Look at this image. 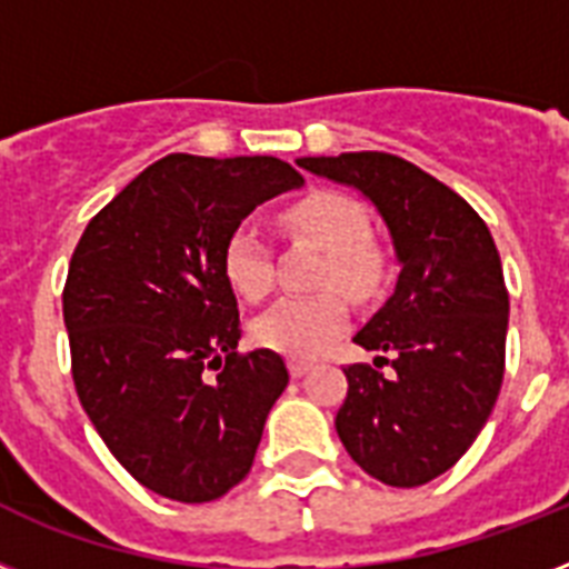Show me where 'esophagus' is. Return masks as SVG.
<instances>
[{"mask_svg":"<svg viewBox=\"0 0 569 569\" xmlns=\"http://www.w3.org/2000/svg\"><path fill=\"white\" fill-rule=\"evenodd\" d=\"M310 369L312 363H307V360H289V372H292V378H303Z\"/></svg>","mask_w":569,"mask_h":569,"instance_id":"1","label":"esophagus"}]
</instances>
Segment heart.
Instances as JSON below:
<instances>
[{"mask_svg": "<svg viewBox=\"0 0 569 569\" xmlns=\"http://www.w3.org/2000/svg\"><path fill=\"white\" fill-rule=\"evenodd\" d=\"M289 232L328 253L319 286H337L348 298L366 301L383 286V257L369 244V212L355 197L319 191L280 214ZM223 274L232 292L259 301L271 289V253L257 227L239 223L223 244ZM348 307L337 292L283 298L253 321V339L286 357H316L346 330Z\"/></svg>", "mask_w": 569, "mask_h": 569, "instance_id": "b5f03b06", "label": "heart"}]
</instances>
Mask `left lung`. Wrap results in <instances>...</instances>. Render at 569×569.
Here are the masks:
<instances>
[{"label":"left lung","mask_w":569,"mask_h":569,"mask_svg":"<svg viewBox=\"0 0 569 569\" xmlns=\"http://www.w3.org/2000/svg\"><path fill=\"white\" fill-rule=\"evenodd\" d=\"M298 164L360 191L401 268L355 337L392 357L396 372L348 366L339 440L383 485H428L463 458L502 387L508 289L493 236L463 197L398 156H303Z\"/></svg>","instance_id":"8db88e82"}]
</instances>
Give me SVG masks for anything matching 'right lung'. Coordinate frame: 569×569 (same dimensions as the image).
Returning a JSON list of instances; mask_svg holds the SVG:
<instances>
[{
	"instance_id": "add662e5",
	"label": "right lung",
	"mask_w": 569,
	"mask_h": 569,
	"mask_svg": "<svg viewBox=\"0 0 569 569\" xmlns=\"http://www.w3.org/2000/svg\"><path fill=\"white\" fill-rule=\"evenodd\" d=\"M271 156L173 153L93 214L64 286L84 413L129 476L173 502H212L253 467L283 357H241L223 244L259 203L301 189Z\"/></svg>"
}]
</instances>
